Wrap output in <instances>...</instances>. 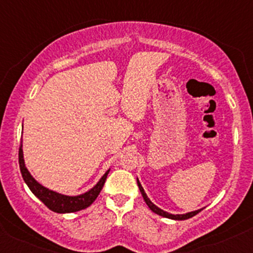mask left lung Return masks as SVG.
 <instances>
[{"label":"left lung","mask_w":253,"mask_h":253,"mask_svg":"<svg viewBox=\"0 0 253 253\" xmlns=\"http://www.w3.org/2000/svg\"><path fill=\"white\" fill-rule=\"evenodd\" d=\"M137 184H138V187H139V190H140L141 196H143V198H144V201H145V203L148 204V207L150 208V210H151V211H154L155 213H157V215L163 216V217L170 218V220L182 221V220H187V218L193 217L194 215H197V213L201 212L202 210H203V209H198V210H194V211L186 212V213H170V212H167V211H165V210L161 209V208H158L157 205H155L151 201H150L148 194H146L145 191H144L143 186H141L139 179H138V177H137Z\"/></svg>","instance_id":"8db88e82"}]
</instances>
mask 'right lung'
I'll return each instance as SVG.
<instances>
[{"instance_id":"1","label":"right lung","mask_w":253,"mask_h":253,"mask_svg":"<svg viewBox=\"0 0 253 253\" xmlns=\"http://www.w3.org/2000/svg\"><path fill=\"white\" fill-rule=\"evenodd\" d=\"M19 165H20V171L25 184L29 186L31 192L35 194L41 202H43L51 211L57 213L77 212L90 207V205L96 201L99 192H101L102 188H103L105 180H107L108 174H109L110 171V169H108V170L103 174V176L98 180V182H97L92 188L86 191L85 193L78 194V196H67V194L59 193L56 192V191H52L50 190V188L45 187V186L40 184V182L31 175V173H30L29 169H27L26 165H25L23 140H21L20 149H19Z\"/></svg>"}]
</instances>
